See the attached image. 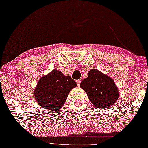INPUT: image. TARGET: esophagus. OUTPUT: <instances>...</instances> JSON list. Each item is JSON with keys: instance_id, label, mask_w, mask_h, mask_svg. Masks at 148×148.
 I'll list each match as a JSON object with an SVG mask.
<instances>
[{"instance_id": "esophagus-1", "label": "esophagus", "mask_w": 148, "mask_h": 148, "mask_svg": "<svg viewBox=\"0 0 148 148\" xmlns=\"http://www.w3.org/2000/svg\"><path fill=\"white\" fill-rule=\"evenodd\" d=\"M76 83H77V85L79 86L80 85V83H81V80H80V79L76 80Z\"/></svg>"}]
</instances>
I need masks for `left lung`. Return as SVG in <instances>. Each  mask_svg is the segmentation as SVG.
<instances>
[{"label": "left lung", "instance_id": "left-lung-1", "mask_svg": "<svg viewBox=\"0 0 148 148\" xmlns=\"http://www.w3.org/2000/svg\"><path fill=\"white\" fill-rule=\"evenodd\" d=\"M94 105L100 109L109 108L119 97L118 90L114 80L97 69H91L87 78L80 84Z\"/></svg>", "mask_w": 148, "mask_h": 148}]
</instances>
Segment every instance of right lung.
<instances>
[{"label": "right lung", "instance_id": "add662e5", "mask_svg": "<svg viewBox=\"0 0 148 148\" xmlns=\"http://www.w3.org/2000/svg\"><path fill=\"white\" fill-rule=\"evenodd\" d=\"M76 86L70 76H64L54 69L40 79L34 91V97L43 108L56 112L64 105L70 90Z\"/></svg>", "mask_w": 148, "mask_h": 148}]
</instances>
